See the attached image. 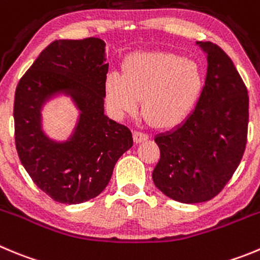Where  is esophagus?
Segmentation results:
<instances>
[{"label": "esophagus", "mask_w": 260, "mask_h": 260, "mask_svg": "<svg viewBox=\"0 0 260 260\" xmlns=\"http://www.w3.org/2000/svg\"><path fill=\"white\" fill-rule=\"evenodd\" d=\"M133 140H135L136 144H141V142L147 141V140H149V136H147L146 133H142V132H138V131H136V132H133Z\"/></svg>", "instance_id": "esophagus-1"}]
</instances>
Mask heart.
Returning a JSON list of instances; mask_svg holds the SVG:
<instances>
[{
    "label": "heart",
    "mask_w": 260,
    "mask_h": 260,
    "mask_svg": "<svg viewBox=\"0 0 260 260\" xmlns=\"http://www.w3.org/2000/svg\"><path fill=\"white\" fill-rule=\"evenodd\" d=\"M204 73L192 59L171 52H135L123 61V75L110 73L106 100L118 115L135 114L141 100L154 125L172 128L185 122L200 100Z\"/></svg>",
    "instance_id": "obj_1"
}]
</instances>
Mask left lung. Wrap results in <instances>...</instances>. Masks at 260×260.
<instances>
[{
    "mask_svg": "<svg viewBox=\"0 0 260 260\" xmlns=\"http://www.w3.org/2000/svg\"><path fill=\"white\" fill-rule=\"evenodd\" d=\"M207 53L205 86L195 110L155 142L160 160L152 181L183 204L217 196L239 167L246 146L249 96L229 55L215 43L196 42Z\"/></svg>",
    "mask_w": 260,
    "mask_h": 260,
    "instance_id": "obj_1",
    "label": "left lung"
}]
</instances>
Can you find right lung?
<instances>
[{
  "mask_svg": "<svg viewBox=\"0 0 260 260\" xmlns=\"http://www.w3.org/2000/svg\"><path fill=\"white\" fill-rule=\"evenodd\" d=\"M108 69L100 38L53 41L16 87L18 155L33 182L55 201L81 204L100 195L119 157L132 147V132L104 114ZM57 94L69 95L80 110L67 142L51 140L42 129L43 105Z\"/></svg>",
  "mask_w": 260,
  "mask_h": 260,
  "instance_id": "obj_1",
  "label": "right lung"
}]
</instances>
